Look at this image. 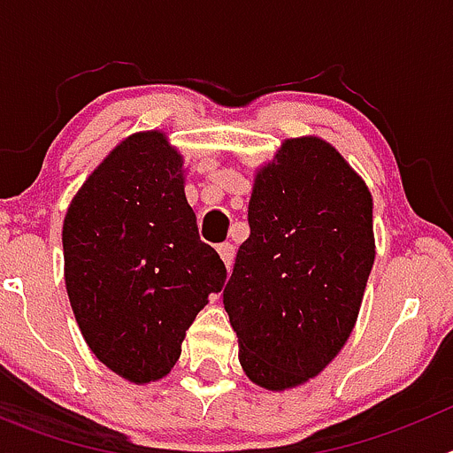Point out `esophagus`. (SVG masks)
<instances>
[{"instance_id":"esophagus-1","label":"esophagus","mask_w":453,"mask_h":453,"mask_svg":"<svg viewBox=\"0 0 453 453\" xmlns=\"http://www.w3.org/2000/svg\"><path fill=\"white\" fill-rule=\"evenodd\" d=\"M219 256H222L224 265H226V270H231V265H234V256H235V250L231 242H222V245L218 247Z\"/></svg>"}]
</instances>
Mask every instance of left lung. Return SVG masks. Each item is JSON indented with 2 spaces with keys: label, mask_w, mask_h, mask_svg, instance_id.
Instances as JSON below:
<instances>
[{
  "label": "left lung",
  "mask_w": 453,
  "mask_h": 453,
  "mask_svg": "<svg viewBox=\"0 0 453 453\" xmlns=\"http://www.w3.org/2000/svg\"><path fill=\"white\" fill-rule=\"evenodd\" d=\"M247 219L224 308L245 374L286 390L318 376L354 329L374 265L372 195L329 142L290 138L256 174Z\"/></svg>",
  "instance_id": "1"
}]
</instances>
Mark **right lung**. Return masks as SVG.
I'll return each instance as SVG.
<instances>
[{"label": "right lung", "mask_w": 453, "mask_h": 453, "mask_svg": "<svg viewBox=\"0 0 453 453\" xmlns=\"http://www.w3.org/2000/svg\"><path fill=\"white\" fill-rule=\"evenodd\" d=\"M65 288L99 361L131 383L170 374L192 319L226 267L199 240L183 192V158L161 131L122 140L63 222Z\"/></svg>", "instance_id": "add662e5"}]
</instances>
